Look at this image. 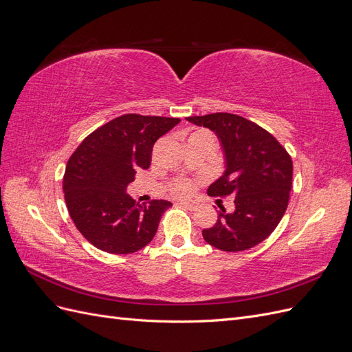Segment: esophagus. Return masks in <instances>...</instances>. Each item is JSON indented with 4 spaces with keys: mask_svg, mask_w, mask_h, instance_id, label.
<instances>
[{
    "mask_svg": "<svg viewBox=\"0 0 352 352\" xmlns=\"http://www.w3.org/2000/svg\"><path fill=\"white\" fill-rule=\"evenodd\" d=\"M180 206L189 208L190 211H195L199 207L198 202H195V201H180Z\"/></svg>",
    "mask_w": 352,
    "mask_h": 352,
    "instance_id": "esophagus-1",
    "label": "esophagus"
}]
</instances>
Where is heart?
Segmentation results:
<instances>
[{
  "mask_svg": "<svg viewBox=\"0 0 352 352\" xmlns=\"http://www.w3.org/2000/svg\"><path fill=\"white\" fill-rule=\"evenodd\" d=\"M170 189H172V192L177 197H186V195H190L194 192L195 185H194V182H190V180H188V179L179 177V179H175L173 182L170 184Z\"/></svg>",
  "mask_w": 352,
  "mask_h": 352,
  "instance_id": "1",
  "label": "heart"
}]
</instances>
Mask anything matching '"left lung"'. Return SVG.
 I'll return each mask as SVG.
<instances>
[{
	"mask_svg": "<svg viewBox=\"0 0 352 352\" xmlns=\"http://www.w3.org/2000/svg\"><path fill=\"white\" fill-rule=\"evenodd\" d=\"M214 132L225 151L226 170L208 195L235 197V210L221 207L212 228L202 230L212 247L238 252L270 236L282 220L292 188V158L276 138L257 123L230 113L186 117Z\"/></svg>",
	"mask_w": 352,
	"mask_h": 352,
	"instance_id": "8db88e82",
	"label": "left lung"
}]
</instances>
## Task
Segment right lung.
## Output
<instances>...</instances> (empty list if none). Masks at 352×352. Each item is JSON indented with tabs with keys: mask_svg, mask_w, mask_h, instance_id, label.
I'll use <instances>...</instances> for the list:
<instances>
[{
	"mask_svg": "<svg viewBox=\"0 0 352 352\" xmlns=\"http://www.w3.org/2000/svg\"><path fill=\"white\" fill-rule=\"evenodd\" d=\"M180 122L175 117L123 114L88 135L69 158L63 190L74 226L94 247L110 254H132L150 243L166 199L140 204L126 188L136 170L151 164L160 136Z\"/></svg>",
	"mask_w": 352,
	"mask_h": 352,
	"instance_id": "obj_1",
	"label": "right lung"
}]
</instances>
